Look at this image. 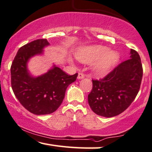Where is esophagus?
<instances>
[{
	"label": "esophagus",
	"mask_w": 152,
	"mask_h": 152,
	"mask_svg": "<svg viewBox=\"0 0 152 152\" xmlns=\"http://www.w3.org/2000/svg\"><path fill=\"white\" fill-rule=\"evenodd\" d=\"M84 77H85V75L83 73H82V72H80V73L78 74V77H77V78L79 79V80H81V79H83V78H84Z\"/></svg>",
	"instance_id": "34e87169"
}]
</instances>
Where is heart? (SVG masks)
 I'll return each mask as SVG.
<instances>
[{
    "label": "heart",
    "mask_w": 152,
    "mask_h": 152,
    "mask_svg": "<svg viewBox=\"0 0 152 152\" xmlns=\"http://www.w3.org/2000/svg\"><path fill=\"white\" fill-rule=\"evenodd\" d=\"M76 57L84 63L91 64L93 71L97 75H104L109 71L119 61L120 55L118 51L102 45H92L79 48Z\"/></svg>",
    "instance_id": "heart-1"
}]
</instances>
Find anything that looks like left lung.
<instances>
[{
  "label": "left lung",
  "mask_w": 152,
  "mask_h": 152,
  "mask_svg": "<svg viewBox=\"0 0 152 152\" xmlns=\"http://www.w3.org/2000/svg\"><path fill=\"white\" fill-rule=\"evenodd\" d=\"M142 77V66L138 53L131 49L130 59L122 62L105 77L93 81L88 95L92 111L106 118L125 111L136 98Z\"/></svg>",
  "instance_id": "8db88e82"
}]
</instances>
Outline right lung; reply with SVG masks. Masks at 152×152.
<instances>
[{"instance_id":"obj_1","label":"right lung","mask_w":152,"mask_h":152,"mask_svg":"<svg viewBox=\"0 0 152 152\" xmlns=\"http://www.w3.org/2000/svg\"><path fill=\"white\" fill-rule=\"evenodd\" d=\"M49 45L47 39H41L20 48L10 69L14 95L23 107L35 115L55 112L63 102L67 87L78 75H68L55 65L40 76L31 75L28 69L29 59L42 55L43 48Z\"/></svg>"}]
</instances>
